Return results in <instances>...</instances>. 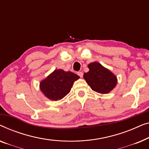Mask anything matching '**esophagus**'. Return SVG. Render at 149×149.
<instances>
[{
    "mask_svg": "<svg viewBox=\"0 0 149 149\" xmlns=\"http://www.w3.org/2000/svg\"><path fill=\"white\" fill-rule=\"evenodd\" d=\"M77 75H78L80 77H82V76H83V73L81 72H77Z\"/></svg>",
    "mask_w": 149,
    "mask_h": 149,
    "instance_id": "1",
    "label": "esophagus"
}]
</instances>
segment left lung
Instances as JSON below:
<instances>
[{
    "instance_id": "1",
    "label": "left lung",
    "mask_w": 149,
    "mask_h": 149,
    "mask_svg": "<svg viewBox=\"0 0 149 149\" xmlns=\"http://www.w3.org/2000/svg\"><path fill=\"white\" fill-rule=\"evenodd\" d=\"M89 72L84 74V78L92 90L100 94H107L116 87L117 77L98 62L88 65Z\"/></svg>"
}]
</instances>
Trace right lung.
<instances>
[{
  "mask_svg": "<svg viewBox=\"0 0 149 149\" xmlns=\"http://www.w3.org/2000/svg\"><path fill=\"white\" fill-rule=\"evenodd\" d=\"M79 76L71 72L55 70L40 83V88L50 100L62 99L70 92L75 81Z\"/></svg>",
  "mask_w": 149,
  "mask_h": 149,
  "instance_id": "add662e5",
  "label": "right lung"
}]
</instances>
